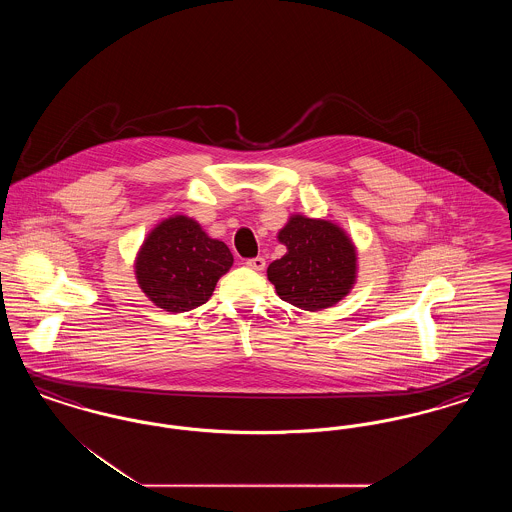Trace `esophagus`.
Wrapping results in <instances>:
<instances>
[{
    "mask_svg": "<svg viewBox=\"0 0 512 512\" xmlns=\"http://www.w3.org/2000/svg\"><path fill=\"white\" fill-rule=\"evenodd\" d=\"M245 265H247V268H251V270H263L265 265H267V261L263 257H253V259H247Z\"/></svg>",
    "mask_w": 512,
    "mask_h": 512,
    "instance_id": "obj_1",
    "label": "esophagus"
}]
</instances>
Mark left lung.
Masks as SVG:
<instances>
[{
    "label": "left lung",
    "instance_id": "left-lung-1",
    "mask_svg": "<svg viewBox=\"0 0 512 512\" xmlns=\"http://www.w3.org/2000/svg\"><path fill=\"white\" fill-rule=\"evenodd\" d=\"M278 240L288 253L268 265L267 276L280 299L303 311H322L353 288L357 255L340 226L295 215Z\"/></svg>",
    "mask_w": 512,
    "mask_h": 512
}]
</instances>
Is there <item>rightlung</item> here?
Segmentation results:
<instances>
[{
	"mask_svg": "<svg viewBox=\"0 0 512 512\" xmlns=\"http://www.w3.org/2000/svg\"><path fill=\"white\" fill-rule=\"evenodd\" d=\"M234 257L224 242L209 238L195 220L171 217L147 236L136 259V278L147 297L169 313L209 301Z\"/></svg>",
	"mask_w": 512,
	"mask_h": 512,
	"instance_id": "1",
	"label": "right lung"
}]
</instances>
